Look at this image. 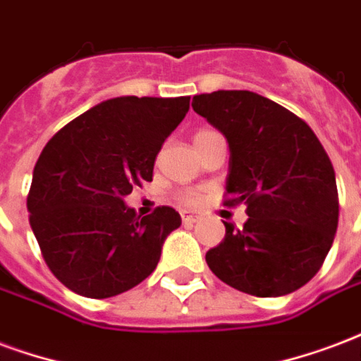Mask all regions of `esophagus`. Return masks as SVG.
I'll return each instance as SVG.
<instances>
[{"label": "esophagus", "mask_w": 361, "mask_h": 361, "mask_svg": "<svg viewBox=\"0 0 361 361\" xmlns=\"http://www.w3.org/2000/svg\"><path fill=\"white\" fill-rule=\"evenodd\" d=\"M199 218H201V216L197 214V212H189V210H183V212H181V220H183V224H195Z\"/></svg>", "instance_id": "34e87169"}]
</instances>
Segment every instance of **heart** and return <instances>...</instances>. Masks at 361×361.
I'll return each mask as SVG.
<instances>
[{
    "mask_svg": "<svg viewBox=\"0 0 361 361\" xmlns=\"http://www.w3.org/2000/svg\"><path fill=\"white\" fill-rule=\"evenodd\" d=\"M210 133H216V132H212V130H199V132L195 133V140L207 137V135H210ZM181 201L188 202V204H193V202L197 201V195H195V193H183V195H181Z\"/></svg>",
    "mask_w": 361,
    "mask_h": 361,
    "instance_id": "obj_1",
    "label": "heart"
}]
</instances>
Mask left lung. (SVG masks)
I'll list each match as a JSON object with an SVG mask.
<instances>
[{"label": "left lung", "mask_w": 361, "mask_h": 361, "mask_svg": "<svg viewBox=\"0 0 361 361\" xmlns=\"http://www.w3.org/2000/svg\"><path fill=\"white\" fill-rule=\"evenodd\" d=\"M193 111L229 143L226 204H247L243 229L207 252L229 287L283 296L316 276L338 226L335 170L312 128L276 101L245 90L193 97Z\"/></svg>", "instance_id": "8db88e82"}]
</instances>
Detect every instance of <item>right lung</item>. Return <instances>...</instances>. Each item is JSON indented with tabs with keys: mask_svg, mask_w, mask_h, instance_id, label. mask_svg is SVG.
<instances>
[{
	"mask_svg": "<svg viewBox=\"0 0 361 361\" xmlns=\"http://www.w3.org/2000/svg\"><path fill=\"white\" fill-rule=\"evenodd\" d=\"M188 111L189 97H114L47 141L26 207L45 264L65 287L109 298L153 274L181 218L170 207L141 218L124 197L153 180L160 147Z\"/></svg>",
	"mask_w": 361,
	"mask_h": 361,
	"instance_id": "add662e5",
	"label": "right lung"
}]
</instances>
